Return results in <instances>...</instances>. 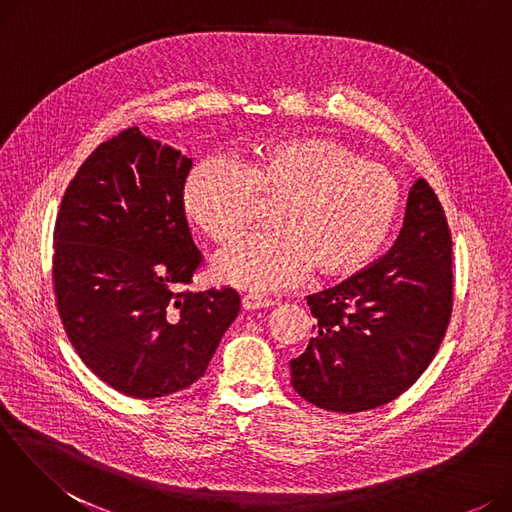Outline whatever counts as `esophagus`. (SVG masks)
I'll return each mask as SVG.
<instances>
[{
  "mask_svg": "<svg viewBox=\"0 0 512 512\" xmlns=\"http://www.w3.org/2000/svg\"><path fill=\"white\" fill-rule=\"evenodd\" d=\"M274 301L270 297H263V294L257 292H249L242 297V309L247 311H255V309H265V307H272Z\"/></svg>",
  "mask_w": 512,
  "mask_h": 512,
  "instance_id": "34e87169",
  "label": "esophagus"
}]
</instances>
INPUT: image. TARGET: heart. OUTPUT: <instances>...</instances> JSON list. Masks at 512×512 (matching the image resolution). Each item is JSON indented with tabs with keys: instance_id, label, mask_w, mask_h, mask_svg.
Wrapping results in <instances>:
<instances>
[{
	"instance_id": "1",
	"label": "heart",
	"mask_w": 512,
	"mask_h": 512,
	"mask_svg": "<svg viewBox=\"0 0 512 512\" xmlns=\"http://www.w3.org/2000/svg\"><path fill=\"white\" fill-rule=\"evenodd\" d=\"M259 203L276 205V232L247 236L213 259V276L242 290H278L303 280L346 278L390 234L400 188L380 164L324 134L276 141L242 170L230 159L197 164L182 186V207L213 242L245 232Z\"/></svg>"
}]
</instances>
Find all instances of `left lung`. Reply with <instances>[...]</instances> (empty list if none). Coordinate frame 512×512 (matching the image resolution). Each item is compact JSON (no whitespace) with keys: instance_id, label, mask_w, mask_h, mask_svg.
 I'll return each mask as SVG.
<instances>
[{"instance_id":"1","label":"left lung","mask_w":512,"mask_h":512,"mask_svg":"<svg viewBox=\"0 0 512 512\" xmlns=\"http://www.w3.org/2000/svg\"><path fill=\"white\" fill-rule=\"evenodd\" d=\"M315 336L290 361L311 405L361 413L411 388L436 357L452 313V240L423 178L409 191L392 249L348 280L309 294Z\"/></svg>"}]
</instances>
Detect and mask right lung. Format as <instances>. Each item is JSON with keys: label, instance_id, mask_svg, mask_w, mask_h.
<instances>
[{"label": "right lung", "instance_id": "add662e5", "mask_svg": "<svg viewBox=\"0 0 512 512\" xmlns=\"http://www.w3.org/2000/svg\"><path fill=\"white\" fill-rule=\"evenodd\" d=\"M191 168V157L126 128L78 168L53 228L64 330L97 378L132 398L203 378L240 309L232 288H180L203 259L182 207Z\"/></svg>", "mask_w": 512, "mask_h": 512}]
</instances>
